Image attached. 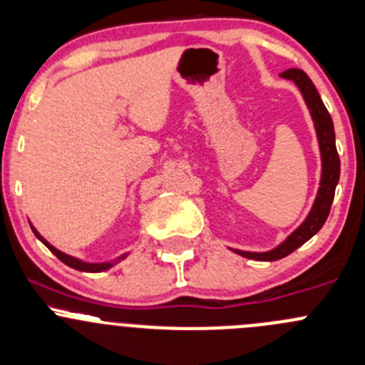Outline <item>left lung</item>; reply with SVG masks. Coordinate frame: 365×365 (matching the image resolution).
<instances>
[{
    "instance_id": "left-lung-1",
    "label": "left lung",
    "mask_w": 365,
    "mask_h": 365,
    "mask_svg": "<svg viewBox=\"0 0 365 365\" xmlns=\"http://www.w3.org/2000/svg\"><path fill=\"white\" fill-rule=\"evenodd\" d=\"M280 78L289 79L300 90L302 97H304L307 108H309L310 118L314 122V129H316L317 145H319V156H321V178L319 187H317L316 198L310 207L309 215L305 216L304 222L282 241L277 245L275 248L266 252H248V250H237V248H230L234 254L241 255V257L254 259V261H279V259L286 257V255L293 254L297 248H300L305 241H309L317 230L324 225L330 212L331 202H334L335 186L339 182V175H341V161H339L337 147H335V133H334V122H331L330 113L324 108L323 101H321L319 93H317L316 86L310 81L309 76L300 68H289V71L282 72Z\"/></svg>"
}]
</instances>
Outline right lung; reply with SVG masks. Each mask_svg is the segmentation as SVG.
<instances>
[{"label": "right lung", "mask_w": 365, "mask_h": 365, "mask_svg": "<svg viewBox=\"0 0 365 365\" xmlns=\"http://www.w3.org/2000/svg\"><path fill=\"white\" fill-rule=\"evenodd\" d=\"M30 227H31V230H34V234H35V236H37L38 240H41L42 243H44L46 247H48L49 250H51L53 254H55L56 257H58L61 262H63V264L71 266V268L78 269V272H86V273H99V272H106V269L113 268V266L117 264V262H120L122 259H125V257H128V255H129V252H125V254L118 255V257H117V259H113V261H106V262H86V261H83V259L72 257V255H68V254H63V252L58 250V248H55V247H53V245L49 243V241H46L44 237L41 236V232H38V230L35 229V227L31 225V223H30Z\"/></svg>", "instance_id": "1"}]
</instances>
